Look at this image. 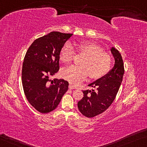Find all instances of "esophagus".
<instances>
[{
	"label": "esophagus",
	"mask_w": 147,
	"mask_h": 147,
	"mask_svg": "<svg viewBox=\"0 0 147 147\" xmlns=\"http://www.w3.org/2000/svg\"><path fill=\"white\" fill-rule=\"evenodd\" d=\"M69 89H77L76 86H74V85H72L71 83H70L69 85Z\"/></svg>",
	"instance_id": "34e87169"
}]
</instances>
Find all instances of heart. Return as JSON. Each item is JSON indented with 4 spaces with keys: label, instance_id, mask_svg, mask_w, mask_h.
<instances>
[{
    "label": "heart",
    "instance_id": "b5f03b06",
    "mask_svg": "<svg viewBox=\"0 0 147 147\" xmlns=\"http://www.w3.org/2000/svg\"><path fill=\"white\" fill-rule=\"evenodd\" d=\"M78 55L84 56L81 58L80 66H72L61 70L60 75L64 80L73 84H78L86 78L93 80L100 79L107 74L112 64V57L104 52L100 46L89 41L81 42L76 46ZM75 51L70 44L63 45L60 51V60L65 64H69L73 61Z\"/></svg>",
    "mask_w": 147,
    "mask_h": 147
}]
</instances>
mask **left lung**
I'll list each match as a JSON object with an SVG mask.
<instances>
[{"label": "left lung", "instance_id": "left-lung-1", "mask_svg": "<svg viewBox=\"0 0 147 147\" xmlns=\"http://www.w3.org/2000/svg\"><path fill=\"white\" fill-rule=\"evenodd\" d=\"M111 53L115 63L107 74L88 85L95 89L83 91V97L78 102L80 112L87 118H92L107 110L116 98L124 74L123 62L121 54L112 47Z\"/></svg>", "mask_w": 147, "mask_h": 147}]
</instances>
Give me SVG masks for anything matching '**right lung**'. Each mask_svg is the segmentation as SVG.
I'll use <instances>...</instances> for the list:
<instances>
[{
	"label": "right lung",
	"mask_w": 147,
	"mask_h": 147,
	"mask_svg": "<svg viewBox=\"0 0 147 147\" xmlns=\"http://www.w3.org/2000/svg\"><path fill=\"white\" fill-rule=\"evenodd\" d=\"M72 35L53 31L38 38L24 57L22 80L25 95L31 105L42 114L56 108L68 89L67 81L50 78L59 70L60 49Z\"/></svg>",
	"instance_id": "right-lung-1"
}]
</instances>
